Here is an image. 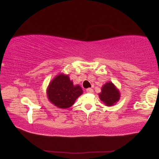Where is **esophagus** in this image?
<instances>
[{"mask_svg": "<svg viewBox=\"0 0 159 159\" xmlns=\"http://www.w3.org/2000/svg\"><path fill=\"white\" fill-rule=\"evenodd\" d=\"M86 92H87L88 93H92V92H93V89L92 88H88L86 89Z\"/></svg>", "mask_w": 159, "mask_h": 159, "instance_id": "esophagus-1", "label": "esophagus"}]
</instances>
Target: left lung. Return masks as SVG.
Here are the masks:
<instances>
[{
	"mask_svg": "<svg viewBox=\"0 0 159 159\" xmlns=\"http://www.w3.org/2000/svg\"><path fill=\"white\" fill-rule=\"evenodd\" d=\"M100 99L106 106L115 104L120 99V92L111 82L106 83L102 88V92L99 94Z\"/></svg>",
	"mask_w": 159,
	"mask_h": 159,
	"instance_id": "1",
	"label": "left lung"
}]
</instances>
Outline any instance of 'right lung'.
I'll return each instance as SVG.
<instances>
[{
  "label": "right lung",
  "instance_id": "add662e5",
  "mask_svg": "<svg viewBox=\"0 0 159 159\" xmlns=\"http://www.w3.org/2000/svg\"><path fill=\"white\" fill-rule=\"evenodd\" d=\"M82 93V88L79 85L74 86L69 76L64 74H60L55 78L47 89L50 102L61 108H70Z\"/></svg>",
  "mask_w": 159,
  "mask_h": 159
}]
</instances>
